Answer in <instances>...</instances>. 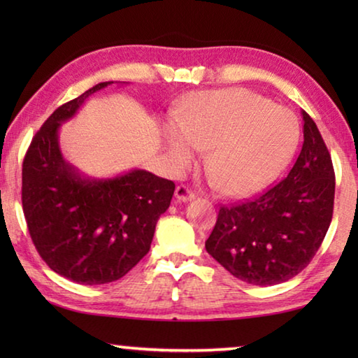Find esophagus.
Listing matches in <instances>:
<instances>
[{
    "label": "esophagus",
    "mask_w": 358,
    "mask_h": 358,
    "mask_svg": "<svg viewBox=\"0 0 358 358\" xmlns=\"http://www.w3.org/2000/svg\"><path fill=\"white\" fill-rule=\"evenodd\" d=\"M175 197H177L180 202H189L196 197V194H194L186 185H180L177 186V189H175Z\"/></svg>",
    "instance_id": "esophagus-1"
}]
</instances>
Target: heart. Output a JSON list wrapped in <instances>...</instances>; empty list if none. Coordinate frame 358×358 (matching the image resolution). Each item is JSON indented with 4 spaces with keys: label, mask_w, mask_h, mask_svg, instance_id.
<instances>
[{
    "label": "heart",
    "mask_w": 358,
    "mask_h": 358,
    "mask_svg": "<svg viewBox=\"0 0 358 358\" xmlns=\"http://www.w3.org/2000/svg\"><path fill=\"white\" fill-rule=\"evenodd\" d=\"M299 134V121L289 108L246 88L192 94L180 121H167L162 128L169 155L180 169L210 148V172L221 191L234 197L273 183L292 157Z\"/></svg>",
    "instance_id": "b5f03b06"
}]
</instances>
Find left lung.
Segmentation results:
<instances>
[{
	"label": "left lung",
	"instance_id": "1",
	"mask_svg": "<svg viewBox=\"0 0 358 358\" xmlns=\"http://www.w3.org/2000/svg\"><path fill=\"white\" fill-rule=\"evenodd\" d=\"M303 147L287 177L243 203L220 208L205 250L230 275L273 286L316 256L333 216L335 171L316 123L305 110Z\"/></svg>",
	"mask_w": 358,
	"mask_h": 358
}]
</instances>
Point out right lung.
<instances>
[{
    "label": "right lung",
    "mask_w": 358,
    "mask_h": 358,
    "mask_svg": "<svg viewBox=\"0 0 358 358\" xmlns=\"http://www.w3.org/2000/svg\"><path fill=\"white\" fill-rule=\"evenodd\" d=\"M110 83L59 106L36 132L22 167L23 215L36 250L55 273L85 286L117 281L138 264L175 191L173 181L141 169L96 180L64 161L59 126Z\"/></svg>",
    "instance_id": "obj_1"
}]
</instances>
